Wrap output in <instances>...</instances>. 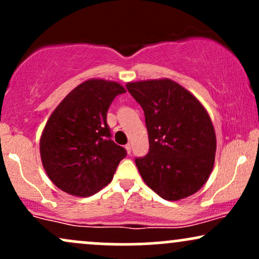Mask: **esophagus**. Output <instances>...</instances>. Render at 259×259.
<instances>
[{"mask_svg":"<svg viewBox=\"0 0 259 259\" xmlns=\"http://www.w3.org/2000/svg\"><path fill=\"white\" fill-rule=\"evenodd\" d=\"M125 150H126L127 154H130V153H132V145H130V144L125 145Z\"/></svg>","mask_w":259,"mask_h":259,"instance_id":"obj_1","label":"esophagus"}]
</instances>
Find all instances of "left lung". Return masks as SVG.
Listing matches in <instances>:
<instances>
[{
  "instance_id": "8db88e82",
  "label": "left lung",
  "mask_w": 259,
  "mask_h": 259,
  "mask_svg": "<svg viewBox=\"0 0 259 259\" xmlns=\"http://www.w3.org/2000/svg\"><path fill=\"white\" fill-rule=\"evenodd\" d=\"M145 113L150 151L135 163L146 185L179 201L197 192L212 173L217 139L202 103L170 79L126 84Z\"/></svg>"
}]
</instances>
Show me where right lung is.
Instances as JSON below:
<instances>
[{"mask_svg":"<svg viewBox=\"0 0 259 259\" xmlns=\"http://www.w3.org/2000/svg\"><path fill=\"white\" fill-rule=\"evenodd\" d=\"M124 92L115 81L86 80L52 112L41 135L40 154L50 180L62 191L88 197L112 181L126 151L112 141L107 111Z\"/></svg>","mask_w":259,"mask_h":259,"instance_id":"add662e5","label":"right lung"}]
</instances>
